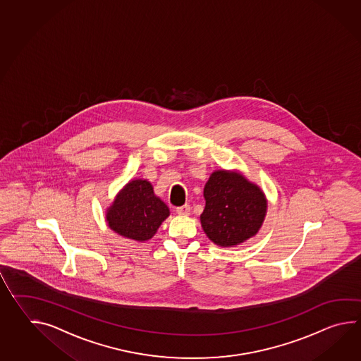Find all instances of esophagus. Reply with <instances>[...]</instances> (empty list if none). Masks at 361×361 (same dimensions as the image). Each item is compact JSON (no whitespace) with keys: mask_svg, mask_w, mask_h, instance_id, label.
I'll use <instances>...</instances> for the list:
<instances>
[{"mask_svg":"<svg viewBox=\"0 0 361 361\" xmlns=\"http://www.w3.org/2000/svg\"><path fill=\"white\" fill-rule=\"evenodd\" d=\"M176 212L178 215H183V216H188L190 214V206L189 204H184V206H180L177 207Z\"/></svg>","mask_w":361,"mask_h":361,"instance_id":"34e87169","label":"esophagus"}]
</instances>
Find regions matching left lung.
<instances>
[{
    "label": "left lung",
    "mask_w": 361,
    "mask_h": 361,
    "mask_svg": "<svg viewBox=\"0 0 361 361\" xmlns=\"http://www.w3.org/2000/svg\"><path fill=\"white\" fill-rule=\"evenodd\" d=\"M206 206L200 224L206 235L223 247L254 237L264 221L267 198L257 185L235 171H215L204 185Z\"/></svg>",
    "instance_id": "left-lung-1"
}]
</instances>
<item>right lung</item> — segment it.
I'll return each instance as SVG.
<instances>
[{"label": "right lung", "instance_id": "1", "mask_svg": "<svg viewBox=\"0 0 361 361\" xmlns=\"http://www.w3.org/2000/svg\"><path fill=\"white\" fill-rule=\"evenodd\" d=\"M169 216L167 204L158 198L147 180L129 181L106 211V221L114 232L129 240L152 238Z\"/></svg>", "mask_w": 361, "mask_h": 361}]
</instances>
